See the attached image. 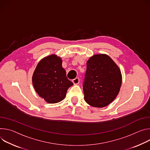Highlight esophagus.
Listing matches in <instances>:
<instances>
[{
  "label": "esophagus",
  "instance_id": "esophagus-1",
  "mask_svg": "<svg viewBox=\"0 0 150 150\" xmlns=\"http://www.w3.org/2000/svg\"><path fill=\"white\" fill-rule=\"evenodd\" d=\"M79 82H80V80L78 77L73 80V83H74V85H78L79 83Z\"/></svg>",
  "mask_w": 150,
  "mask_h": 150
}]
</instances>
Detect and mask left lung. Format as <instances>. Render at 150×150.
Returning <instances> with one entry per match:
<instances>
[{
	"instance_id": "left-lung-1",
	"label": "left lung",
	"mask_w": 150,
	"mask_h": 150,
	"mask_svg": "<svg viewBox=\"0 0 150 150\" xmlns=\"http://www.w3.org/2000/svg\"><path fill=\"white\" fill-rule=\"evenodd\" d=\"M122 81L119 67L108 55H93L87 61L83 83L85 101L94 107L107 106L119 94Z\"/></svg>"
}]
</instances>
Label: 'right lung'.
<instances>
[{
	"label": "right lung",
	"instance_id": "1",
	"mask_svg": "<svg viewBox=\"0 0 150 150\" xmlns=\"http://www.w3.org/2000/svg\"><path fill=\"white\" fill-rule=\"evenodd\" d=\"M62 62L61 58L57 55H48L39 61L32 76L36 92L49 104L63 100L68 89L73 85L66 77Z\"/></svg>",
	"mask_w": 150,
	"mask_h": 150
}]
</instances>
